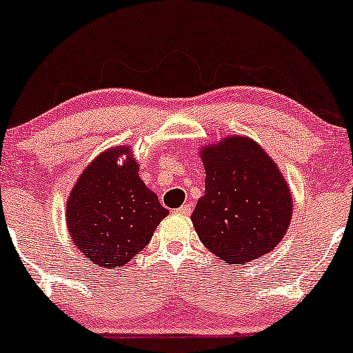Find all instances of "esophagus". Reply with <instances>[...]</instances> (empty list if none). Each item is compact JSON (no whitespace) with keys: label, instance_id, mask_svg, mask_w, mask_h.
<instances>
[{"label":"esophagus","instance_id":"esophagus-1","mask_svg":"<svg viewBox=\"0 0 353 353\" xmlns=\"http://www.w3.org/2000/svg\"><path fill=\"white\" fill-rule=\"evenodd\" d=\"M177 214H181V216H190V212H192V205L190 204H182L179 209L176 210Z\"/></svg>","mask_w":353,"mask_h":353}]
</instances>
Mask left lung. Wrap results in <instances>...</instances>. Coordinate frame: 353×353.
I'll list each match as a JSON object with an SVG mask.
<instances>
[{"mask_svg": "<svg viewBox=\"0 0 353 353\" xmlns=\"http://www.w3.org/2000/svg\"><path fill=\"white\" fill-rule=\"evenodd\" d=\"M205 194L190 221L212 254L244 264L269 254L289 229L292 197L277 165L247 137H228L201 151Z\"/></svg>", "mask_w": 353, "mask_h": 353, "instance_id": "1", "label": "left lung"}]
</instances>
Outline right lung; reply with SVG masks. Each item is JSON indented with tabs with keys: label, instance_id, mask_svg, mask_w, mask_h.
<instances>
[{
	"label": "right lung",
	"instance_id": "right-lung-1",
	"mask_svg": "<svg viewBox=\"0 0 353 353\" xmlns=\"http://www.w3.org/2000/svg\"><path fill=\"white\" fill-rule=\"evenodd\" d=\"M128 149L101 154L68 199V229L84 257L101 267H121L151 241L169 210L139 177L134 159L117 164Z\"/></svg>",
	"mask_w": 353,
	"mask_h": 353
}]
</instances>
